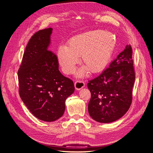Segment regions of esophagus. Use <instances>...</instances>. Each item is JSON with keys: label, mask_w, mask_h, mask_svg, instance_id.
I'll use <instances>...</instances> for the list:
<instances>
[{"label": "esophagus", "mask_w": 153, "mask_h": 153, "mask_svg": "<svg viewBox=\"0 0 153 153\" xmlns=\"http://www.w3.org/2000/svg\"><path fill=\"white\" fill-rule=\"evenodd\" d=\"M85 87V83L82 80H77L75 82V87L76 90H80Z\"/></svg>", "instance_id": "obj_1"}]
</instances>
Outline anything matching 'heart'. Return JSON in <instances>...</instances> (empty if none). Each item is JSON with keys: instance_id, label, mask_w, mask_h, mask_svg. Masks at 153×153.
Instances as JSON below:
<instances>
[{"instance_id": "b5f03b06", "label": "heart", "mask_w": 153, "mask_h": 153, "mask_svg": "<svg viewBox=\"0 0 153 153\" xmlns=\"http://www.w3.org/2000/svg\"><path fill=\"white\" fill-rule=\"evenodd\" d=\"M115 46L112 33L101 30H92L78 34L68 41L67 46L60 47L57 58L62 71L66 74L73 73L80 57L82 68L78 73L82 76L87 70L97 73L105 69L112 57Z\"/></svg>"}]
</instances>
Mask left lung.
<instances>
[{"mask_svg": "<svg viewBox=\"0 0 153 153\" xmlns=\"http://www.w3.org/2000/svg\"><path fill=\"white\" fill-rule=\"evenodd\" d=\"M132 48L127 45L99 76L89 80L90 116L99 123H112L127 112L132 103L135 72Z\"/></svg>", "mask_w": 153, "mask_h": 153, "instance_id": "obj_1", "label": "left lung"}]
</instances>
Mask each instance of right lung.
Wrapping results in <instances>:
<instances>
[{"label": "right lung", "mask_w": 153, "mask_h": 153, "mask_svg": "<svg viewBox=\"0 0 153 153\" xmlns=\"http://www.w3.org/2000/svg\"><path fill=\"white\" fill-rule=\"evenodd\" d=\"M52 29L32 36L18 71L19 94L36 117L52 122L62 116L65 101L75 91L73 82L59 70L57 55L48 50Z\"/></svg>", "instance_id": "right-lung-1"}]
</instances>
